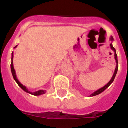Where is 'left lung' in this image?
Listing matches in <instances>:
<instances>
[{
    "mask_svg": "<svg viewBox=\"0 0 128 128\" xmlns=\"http://www.w3.org/2000/svg\"><path fill=\"white\" fill-rule=\"evenodd\" d=\"M110 41H112V42H111V44H110V48L112 49V50H113L114 52V58H115V60H116V63H117V65H116V69H115V71H114V74L113 76H112V78H111V80H110L109 82H108V84H106V85L105 86H104L103 88H102L99 89V90H98L97 91H96L95 92H94L93 93H92L90 95V96H96V95H98V94H100V93H102V92H104V91H105V90H106V88H108L109 87L110 85L111 84H112V82H114V78L115 77H116V74H117V73H118V55H117V54H116V49H115L113 47V45H112V42H113L114 40V38L112 37H110Z\"/></svg>",
    "mask_w": 128,
    "mask_h": 128,
    "instance_id": "left-lung-1",
    "label": "left lung"
}]
</instances>
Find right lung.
Wrapping results in <instances>:
<instances>
[{
    "mask_svg": "<svg viewBox=\"0 0 128 128\" xmlns=\"http://www.w3.org/2000/svg\"><path fill=\"white\" fill-rule=\"evenodd\" d=\"M18 46V45L14 47V49L16 48V47ZM13 58H14V54H13V51L12 52V58H11V64H10V69H11V72H12V76H13V78L14 79L15 81L17 82V84H18V86L23 91H24L25 92H26L27 93L29 94H31L32 95H34V96H40V95H42V94H44L46 92V90H38V91H36V92H31V91H29L28 90V88L26 86H23L20 82L19 81L18 79L17 78V76H16V71H15L14 68V65H13Z\"/></svg>",
    "mask_w": 128,
    "mask_h": 128,
    "instance_id": "right-lung-1",
    "label": "right lung"
}]
</instances>
